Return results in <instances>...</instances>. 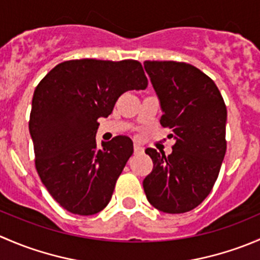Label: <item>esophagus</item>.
Wrapping results in <instances>:
<instances>
[{"mask_svg": "<svg viewBox=\"0 0 260 260\" xmlns=\"http://www.w3.org/2000/svg\"><path fill=\"white\" fill-rule=\"evenodd\" d=\"M135 153L136 154L143 153V147H141V146H138V145H135Z\"/></svg>", "mask_w": 260, "mask_h": 260, "instance_id": "esophagus-1", "label": "esophagus"}]
</instances>
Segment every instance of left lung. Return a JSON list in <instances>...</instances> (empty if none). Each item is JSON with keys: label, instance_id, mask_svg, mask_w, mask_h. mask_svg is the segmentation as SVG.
Returning <instances> with one entry per match:
<instances>
[{"label": "left lung", "instance_id": "1", "mask_svg": "<svg viewBox=\"0 0 260 260\" xmlns=\"http://www.w3.org/2000/svg\"><path fill=\"white\" fill-rule=\"evenodd\" d=\"M162 111L161 124L171 129L172 153L147 148L153 161L143 190L153 208L181 214L210 193L225 152L226 107L215 83L186 62L145 61Z\"/></svg>", "mask_w": 260, "mask_h": 260}]
</instances>
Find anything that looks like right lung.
I'll list each match as a JSON object with an SVG mask.
<instances>
[{
	"label": "right lung",
	"mask_w": 260,
	"mask_h": 260,
	"mask_svg": "<svg viewBox=\"0 0 260 260\" xmlns=\"http://www.w3.org/2000/svg\"><path fill=\"white\" fill-rule=\"evenodd\" d=\"M147 84L136 60L81 59L56 65L36 86L28 123L36 170L65 210L93 215L108 205L133 142L117 136L98 148V118L108 117L123 93Z\"/></svg>",
	"instance_id": "1"
}]
</instances>
